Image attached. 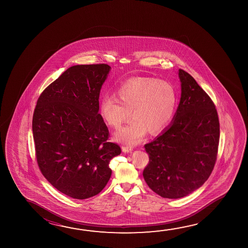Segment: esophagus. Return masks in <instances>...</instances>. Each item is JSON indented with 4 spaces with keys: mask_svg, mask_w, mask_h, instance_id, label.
<instances>
[{
    "mask_svg": "<svg viewBox=\"0 0 248 248\" xmlns=\"http://www.w3.org/2000/svg\"><path fill=\"white\" fill-rule=\"evenodd\" d=\"M132 150H133V149L131 147H122V151L124 153H129V152H131Z\"/></svg>",
    "mask_w": 248,
    "mask_h": 248,
    "instance_id": "34e87169",
    "label": "esophagus"
}]
</instances>
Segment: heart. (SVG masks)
Returning a JSON list of instances; mask_svg holds the SVG:
<instances>
[{
    "label": "heart",
    "mask_w": 248,
    "mask_h": 248,
    "mask_svg": "<svg viewBox=\"0 0 248 248\" xmlns=\"http://www.w3.org/2000/svg\"><path fill=\"white\" fill-rule=\"evenodd\" d=\"M117 98L105 97L99 113L108 125L117 129L130 117L133 119L115 133L118 142L138 144L147 132L158 134L170 124L176 110L174 85L155 78H132L120 85Z\"/></svg>",
    "instance_id": "obj_1"
}]
</instances>
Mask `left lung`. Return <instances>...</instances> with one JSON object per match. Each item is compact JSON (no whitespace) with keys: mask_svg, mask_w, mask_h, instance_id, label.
Returning a JSON list of instances; mask_svg holds the SVG:
<instances>
[{"mask_svg":"<svg viewBox=\"0 0 248 248\" xmlns=\"http://www.w3.org/2000/svg\"><path fill=\"white\" fill-rule=\"evenodd\" d=\"M181 99L163 133L144 145L148 186L163 198L179 199L202 187L215 167L219 123L215 104L189 73L179 69Z\"/></svg>","mask_w":248,"mask_h":248,"instance_id":"1","label":"left lung"}]
</instances>
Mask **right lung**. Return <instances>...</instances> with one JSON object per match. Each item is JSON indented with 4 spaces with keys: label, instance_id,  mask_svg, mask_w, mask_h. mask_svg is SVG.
I'll list each match as a JSON object with an SVG mask.
<instances>
[{
    "label": "right lung",
    "instance_id": "obj_1",
    "mask_svg": "<svg viewBox=\"0 0 248 248\" xmlns=\"http://www.w3.org/2000/svg\"><path fill=\"white\" fill-rule=\"evenodd\" d=\"M110 65L71 66L38 98L33 116L37 163L56 189L74 199L98 195L111 175L109 163L121 153L107 142L99 110L102 85Z\"/></svg>",
    "mask_w": 248,
    "mask_h": 248
}]
</instances>
